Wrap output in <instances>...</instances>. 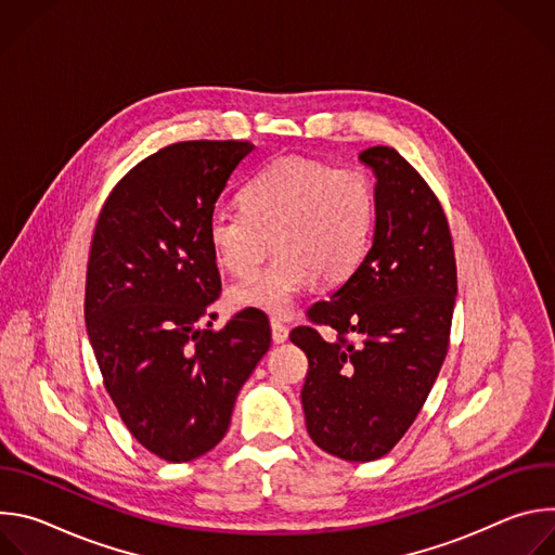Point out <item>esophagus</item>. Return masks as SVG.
I'll use <instances>...</instances> for the list:
<instances>
[{
    "mask_svg": "<svg viewBox=\"0 0 555 555\" xmlns=\"http://www.w3.org/2000/svg\"><path fill=\"white\" fill-rule=\"evenodd\" d=\"M270 327H272V340H274L276 345H281V343L287 340L289 332H287V327H285L279 319H272V321H270Z\"/></svg>",
    "mask_w": 555,
    "mask_h": 555,
    "instance_id": "obj_1",
    "label": "esophagus"
}]
</instances>
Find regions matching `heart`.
Wrapping results in <instances>:
<instances>
[{"label":"heart","mask_w":555,"mask_h":555,"mask_svg":"<svg viewBox=\"0 0 555 555\" xmlns=\"http://www.w3.org/2000/svg\"><path fill=\"white\" fill-rule=\"evenodd\" d=\"M373 228V191L364 173L323 160L285 155L244 189V208L219 206L206 236L215 263L250 276L270 250L276 257L248 283L230 289L236 309L283 315L315 279L334 285L362 261Z\"/></svg>","instance_id":"obj_1"}]
</instances>
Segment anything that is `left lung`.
I'll return each mask as SVG.
<instances>
[{"label": "left lung", "instance_id": "obj_1", "mask_svg": "<svg viewBox=\"0 0 555 555\" xmlns=\"http://www.w3.org/2000/svg\"><path fill=\"white\" fill-rule=\"evenodd\" d=\"M360 160L375 173L373 242L330 300L307 311L311 325L289 340L309 360L300 390L311 441L345 461L392 450L417 413L448 353L456 263L448 219L426 180L392 146ZM327 324L336 341L314 330Z\"/></svg>", "mask_w": 555, "mask_h": 555}]
</instances>
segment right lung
<instances>
[{"instance_id": "add662e5", "label": "right lung", "mask_w": 555, "mask_h": 555, "mask_svg": "<svg viewBox=\"0 0 555 555\" xmlns=\"http://www.w3.org/2000/svg\"><path fill=\"white\" fill-rule=\"evenodd\" d=\"M253 149L189 140L144 157L109 193L92 236L86 323L105 388L135 441L171 463L223 439L236 395L270 349L259 309L210 330L221 279L206 225Z\"/></svg>"}]
</instances>
